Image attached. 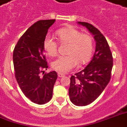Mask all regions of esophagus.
Masks as SVG:
<instances>
[{
  "mask_svg": "<svg viewBox=\"0 0 127 127\" xmlns=\"http://www.w3.org/2000/svg\"><path fill=\"white\" fill-rule=\"evenodd\" d=\"M64 76V74L63 73H61V72H58V76L59 77H63V76Z\"/></svg>",
  "mask_w": 127,
  "mask_h": 127,
  "instance_id": "1",
  "label": "esophagus"
}]
</instances>
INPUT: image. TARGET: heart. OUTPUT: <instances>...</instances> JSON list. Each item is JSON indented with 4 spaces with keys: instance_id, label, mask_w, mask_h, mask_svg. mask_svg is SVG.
Instances as JSON below:
<instances>
[{
    "instance_id": "obj_1",
    "label": "heart",
    "mask_w": 127,
    "mask_h": 127,
    "mask_svg": "<svg viewBox=\"0 0 127 127\" xmlns=\"http://www.w3.org/2000/svg\"><path fill=\"white\" fill-rule=\"evenodd\" d=\"M56 34L62 43H68L66 56H61L53 61V69L61 72H66L79 64L89 61L94 50L93 38L87 33H82L74 27H67L58 30ZM44 52L51 57L58 53V44L49 36L44 38L42 43Z\"/></svg>"
}]
</instances>
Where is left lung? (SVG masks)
Here are the masks:
<instances>
[{
	"label": "left lung",
	"instance_id": "left-lung-1",
	"mask_svg": "<svg viewBox=\"0 0 127 127\" xmlns=\"http://www.w3.org/2000/svg\"><path fill=\"white\" fill-rule=\"evenodd\" d=\"M87 28L96 41L95 53L89 64L70 77L68 93L70 101L76 106H86L98 98L111 80L113 55L109 44L99 30L93 25L78 22Z\"/></svg>",
	"mask_w": 127,
	"mask_h": 127
}]
</instances>
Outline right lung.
<instances>
[{"instance_id":"1","label":"right lung","mask_w":127,"mask_h":127,"mask_svg":"<svg viewBox=\"0 0 127 127\" xmlns=\"http://www.w3.org/2000/svg\"><path fill=\"white\" fill-rule=\"evenodd\" d=\"M55 22V19L41 20L33 24L20 38L13 51L16 81L24 95L38 104L50 101L57 79L56 71L40 76L42 70L48 68L42 43Z\"/></svg>"}]
</instances>
